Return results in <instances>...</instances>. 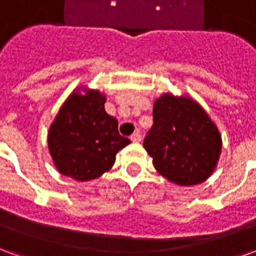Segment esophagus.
Listing matches in <instances>:
<instances>
[{
	"mask_svg": "<svg viewBox=\"0 0 256 256\" xmlns=\"http://www.w3.org/2000/svg\"><path fill=\"white\" fill-rule=\"evenodd\" d=\"M130 140L133 141V142H140L141 141V136H140V133H134L132 137H130Z\"/></svg>",
	"mask_w": 256,
	"mask_h": 256,
	"instance_id": "obj_1",
	"label": "esophagus"
}]
</instances>
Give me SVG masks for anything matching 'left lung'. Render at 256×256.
Masks as SVG:
<instances>
[{
	"label": "left lung",
	"instance_id": "obj_1",
	"mask_svg": "<svg viewBox=\"0 0 256 256\" xmlns=\"http://www.w3.org/2000/svg\"><path fill=\"white\" fill-rule=\"evenodd\" d=\"M144 148L159 174L170 182L190 186L212 174L222 140L196 101L164 93L154 104V126L145 137Z\"/></svg>",
	"mask_w": 256,
	"mask_h": 256
}]
</instances>
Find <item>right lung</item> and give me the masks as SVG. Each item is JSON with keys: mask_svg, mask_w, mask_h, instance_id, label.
Wrapping results in <instances>:
<instances>
[{"mask_svg": "<svg viewBox=\"0 0 256 256\" xmlns=\"http://www.w3.org/2000/svg\"><path fill=\"white\" fill-rule=\"evenodd\" d=\"M84 91V94H80ZM106 96L79 88L68 97L48 133L53 163L63 176L90 181L108 172L130 140L118 132V120L104 108Z\"/></svg>", "mask_w": 256, "mask_h": 256, "instance_id": "1", "label": "right lung"}]
</instances>
